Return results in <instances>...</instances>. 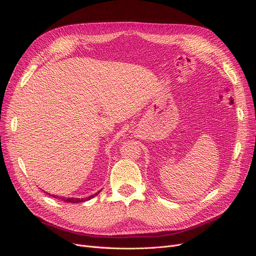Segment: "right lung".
I'll list each match as a JSON object with an SVG mask.
<instances>
[{
	"label": "right lung",
	"mask_w": 256,
	"mask_h": 256,
	"mask_svg": "<svg viewBox=\"0 0 256 256\" xmlns=\"http://www.w3.org/2000/svg\"><path fill=\"white\" fill-rule=\"evenodd\" d=\"M100 191H98V192H96V194H93V195H90L89 197H86V198H74V197H70V198H65V197H59V196H56V195H50V193H46V194H48L50 196H52L54 198H58V199H61V200H63V201H65V202H70V204H80V202H84V201H87V200H90L91 198H93V197H96L98 194H100Z\"/></svg>",
	"instance_id": "right-lung-1"
}]
</instances>
